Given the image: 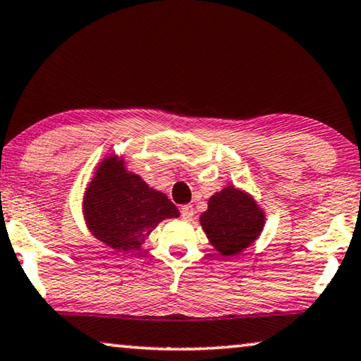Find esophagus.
I'll use <instances>...</instances> for the list:
<instances>
[{"label": "esophagus", "mask_w": 361, "mask_h": 361, "mask_svg": "<svg viewBox=\"0 0 361 361\" xmlns=\"http://www.w3.org/2000/svg\"><path fill=\"white\" fill-rule=\"evenodd\" d=\"M180 214L184 219H192V216H193L192 204H184V207L180 208Z\"/></svg>", "instance_id": "1"}]
</instances>
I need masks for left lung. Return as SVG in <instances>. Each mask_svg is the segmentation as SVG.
<instances>
[{
    "mask_svg": "<svg viewBox=\"0 0 361 361\" xmlns=\"http://www.w3.org/2000/svg\"><path fill=\"white\" fill-rule=\"evenodd\" d=\"M208 240L223 257L250 247L262 234L264 212L250 193L227 185L208 200V209L200 216Z\"/></svg>",
    "mask_w": 361,
    "mask_h": 361,
    "instance_id": "left-lung-1",
    "label": "left lung"
}]
</instances>
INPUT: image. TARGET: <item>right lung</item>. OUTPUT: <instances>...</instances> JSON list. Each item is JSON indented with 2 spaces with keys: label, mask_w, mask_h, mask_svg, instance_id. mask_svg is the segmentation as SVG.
<instances>
[{
  "label": "right lung",
  "mask_w": 361,
  "mask_h": 361,
  "mask_svg": "<svg viewBox=\"0 0 361 361\" xmlns=\"http://www.w3.org/2000/svg\"><path fill=\"white\" fill-rule=\"evenodd\" d=\"M87 227L99 242L118 252L137 250L163 219L179 218V209L163 192L129 173L116 154L98 164L84 195Z\"/></svg>",
  "instance_id": "add662e5"
}]
</instances>
